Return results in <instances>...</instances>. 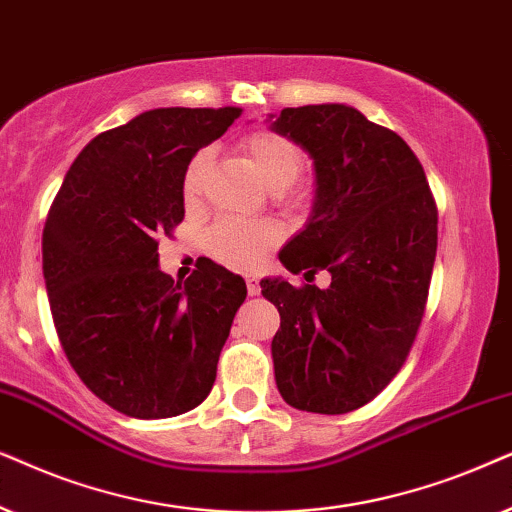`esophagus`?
I'll list each match as a JSON object with an SVG mask.
<instances>
[{"label": "esophagus", "instance_id": "esophagus-1", "mask_svg": "<svg viewBox=\"0 0 512 512\" xmlns=\"http://www.w3.org/2000/svg\"><path fill=\"white\" fill-rule=\"evenodd\" d=\"M245 285H248V295H250V297L260 295V281H257L255 274L245 276Z\"/></svg>", "mask_w": 512, "mask_h": 512}]
</instances>
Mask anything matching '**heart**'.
Returning a JSON list of instances; mask_svg holds the SVG:
<instances>
[{"label":"heart","instance_id":"obj_1","mask_svg":"<svg viewBox=\"0 0 512 512\" xmlns=\"http://www.w3.org/2000/svg\"><path fill=\"white\" fill-rule=\"evenodd\" d=\"M241 152L248 156L262 182L274 192L290 187L304 168V156L295 142L271 131H252L241 140ZM210 166V152L201 149L187 163L182 175V196L187 206L201 201L203 180ZM281 241V227L274 220H222L208 231L206 245L217 260L231 267H255L271 245Z\"/></svg>","mask_w":512,"mask_h":512}]
</instances>
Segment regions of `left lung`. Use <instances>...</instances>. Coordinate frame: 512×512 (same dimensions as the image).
Wrapping results in <instances>:
<instances>
[{"label":"left lung","mask_w":512,"mask_h":512,"mask_svg":"<svg viewBox=\"0 0 512 512\" xmlns=\"http://www.w3.org/2000/svg\"><path fill=\"white\" fill-rule=\"evenodd\" d=\"M269 128L313 161L306 227L278 260L292 274L330 271L325 290L264 278L281 313L274 377L297 410L346 414L388 386L417 337L438 250L426 173L398 133L351 105L285 107Z\"/></svg>","instance_id":"8db88e82"}]
</instances>
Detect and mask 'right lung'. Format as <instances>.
Segmentation results:
<instances>
[{"label":"right lung","instance_id":"add662e5","mask_svg":"<svg viewBox=\"0 0 512 512\" xmlns=\"http://www.w3.org/2000/svg\"><path fill=\"white\" fill-rule=\"evenodd\" d=\"M241 107H159L88 142L44 224L49 304L65 356L109 407L135 419L194 410L215 384L245 281L196 262L159 269V238L185 217L182 175Z\"/></svg>","mask_w":512,"mask_h":512}]
</instances>
